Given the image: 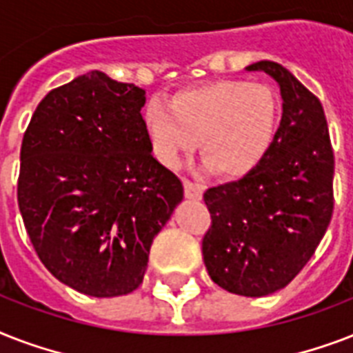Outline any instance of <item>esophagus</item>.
<instances>
[{"mask_svg":"<svg viewBox=\"0 0 353 353\" xmlns=\"http://www.w3.org/2000/svg\"><path fill=\"white\" fill-rule=\"evenodd\" d=\"M183 185H185V196H187L188 199L199 201V199L203 198V187H201V185L188 181V179H185V181H183Z\"/></svg>","mask_w":353,"mask_h":353,"instance_id":"1","label":"esophagus"}]
</instances>
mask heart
Listing matches in <instances>:
<instances>
[{
	"label": "heart",
	"instance_id": "obj_1",
	"mask_svg": "<svg viewBox=\"0 0 353 353\" xmlns=\"http://www.w3.org/2000/svg\"><path fill=\"white\" fill-rule=\"evenodd\" d=\"M155 157L172 166L198 146L210 170L227 179L249 176L268 155L279 128L273 90L245 80H216L152 99L143 113Z\"/></svg>",
	"mask_w": 353,
	"mask_h": 353
}]
</instances>
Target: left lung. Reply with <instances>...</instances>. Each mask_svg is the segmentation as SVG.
I'll return each instance as SVG.
<instances>
[{
    "label": "left lung",
    "instance_id": "8db88e82",
    "mask_svg": "<svg viewBox=\"0 0 353 353\" xmlns=\"http://www.w3.org/2000/svg\"><path fill=\"white\" fill-rule=\"evenodd\" d=\"M276 82L282 117L263 161L238 181L209 188L212 225L203 238L210 279L229 293L265 296L295 279L334 212V152L324 110L284 65L260 60Z\"/></svg>",
    "mask_w": 353,
    "mask_h": 353
}]
</instances>
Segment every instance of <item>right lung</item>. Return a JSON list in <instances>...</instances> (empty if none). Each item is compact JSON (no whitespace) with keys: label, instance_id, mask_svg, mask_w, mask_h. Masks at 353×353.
I'll use <instances>...</instances> for the list:
<instances>
[{"label":"right lung","instance_id":"obj_1","mask_svg":"<svg viewBox=\"0 0 353 353\" xmlns=\"http://www.w3.org/2000/svg\"><path fill=\"white\" fill-rule=\"evenodd\" d=\"M146 91L102 71L49 91L21 143L18 205L41 263L84 295L143 282L183 183L152 155Z\"/></svg>","mask_w":353,"mask_h":353}]
</instances>
